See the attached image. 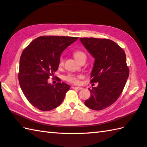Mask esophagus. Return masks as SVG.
I'll return each mask as SVG.
<instances>
[{"instance_id": "1", "label": "esophagus", "mask_w": 147, "mask_h": 147, "mask_svg": "<svg viewBox=\"0 0 147 147\" xmlns=\"http://www.w3.org/2000/svg\"><path fill=\"white\" fill-rule=\"evenodd\" d=\"M72 89H77V90H82V87H72Z\"/></svg>"}]
</instances>
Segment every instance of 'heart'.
<instances>
[{"label":"heart","mask_w":147,"mask_h":147,"mask_svg":"<svg viewBox=\"0 0 147 147\" xmlns=\"http://www.w3.org/2000/svg\"><path fill=\"white\" fill-rule=\"evenodd\" d=\"M73 55H74V57L75 58V59L78 61V62H79L82 58L86 57L85 53L83 51H80V50L75 51L73 53ZM63 58L62 57H61L59 60V62H58V66L62 67L63 66ZM83 78H84V76H83L82 74H69L64 77V80L67 82H68L69 83H70V84L78 85L80 83V80H82Z\"/></svg>","instance_id":"obj_1"}]
</instances>
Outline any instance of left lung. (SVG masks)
<instances>
[{"instance_id": "left-lung-1", "label": "left lung", "mask_w": 147, "mask_h": 147, "mask_svg": "<svg viewBox=\"0 0 147 147\" xmlns=\"http://www.w3.org/2000/svg\"><path fill=\"white\" fill-rule=\"evenodd\" d=\"M82 43L95 58L90 83H98L89 89L90 97L85 100L87 107L101 111L118 99L129 76L124 50L109 39L80 38Z\"/></svg>"}]
</instances>
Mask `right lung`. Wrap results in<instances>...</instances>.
I'll list each match as a JSON object with an SVG mask.
<instances>
[{"label":"right lung","instance_id":"right-lung-1","mask_svg":"<svg viewBox=\"0 0 147 147\" xmlns=\"http://www.w3.org/2000/svg\"><path fill=\"white\" fill-rule=\"evenodd\" d=\"M78 38L41 36L24 49L20 58L18 81L24 94L34 107L48 111L62 103L70 86L61 83L58 77L55 85H51L47 81L58 70L63 51Z\"/></svg>","mask_w":147,"mask_h":147}]
</instances>
